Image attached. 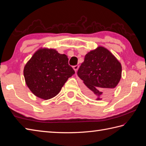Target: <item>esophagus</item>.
I'll use <instances>...</instances> for the list:
<instances>
[{
  "label": "esophagus",
  "instance_id": "obj_1",
  "mask_svg": "<svg viewBox=\"0 0 146 146\" xmlns=\"http://www.w3.org/2000/svg\"><path fill=\"white\" fill-rule=\"evenodd\" d=\"M73 69H74V70L75 71V72H76L77 71V70H78V68H79V66L78 65H75V66H73Z\"/></svg>",
  "mask_w": 146,
  "mask_h": 146
}]
</instances>
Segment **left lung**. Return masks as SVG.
<instances>
[{
	"label": "left lung",
	"mask_w": 146,
	"mask_h": 146,
	"mask_svg": "<svg viewBox=\"0 0 146 146\" xmlns=\"http://www.w3.org/2000/svg\"><path fill=\"white\" fill-rule=\"evenodd\" d=\"M121 74L120 62L102 46L85 55L84 61L77 71V75L85 84V94L97 100L111 94L120 81Z\"/></svg>",
	"instance_id": "1"
}]
</instances>
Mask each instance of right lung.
Wrapping results in <instances>:
<instances>
[{"label":"right lung","mask_w":146,"mask_h":146,"mask_svg":"<svg viewBox=\"0 0 146 146\" xmlns=\"http://www.w3.org/2000/svg\"><path fill=\"white\" fill-rule=\"evenodd\" d=\"M75 73L68 64L67 56L52 49H39L24 69V78L30 90L44 100L58 95Z\"/></svg>","instance_id":"add662e5"}]
</instances>
